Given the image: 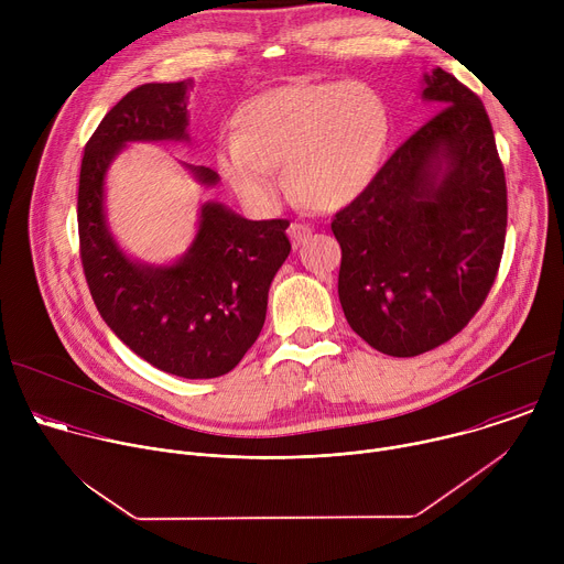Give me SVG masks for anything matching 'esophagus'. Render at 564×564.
<instances>
[{"label":"esophagus","mask_w":564,"mask_h":564,"mask_svg":"<svg viewBox=\"0 0 564 564\" xmlns=\"http://www.w3.org/2000/svg\"><path fill=\"white\" fill-rule=\"evenodd\" d=\"M310 236H312V227H310V225H305V223H299V220H294V223L290 225V238H292L294 248H299V246H305L307 240H310Z\"/></svg>","instance_id":"34e87169"}]
</instances>
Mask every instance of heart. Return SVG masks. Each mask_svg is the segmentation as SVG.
I'll list each match as a JSON object with an SVG mask.
<instances>
[{
	"instance_id": "1",
	"label": "heart",
	"mask_w": 564,
	"mask_h": 564,
	"mask_svg": "<svg viewBox=\"0 0 564 564\" xmlns=\"http://www.w3.org/2000/svg\"><path fill=\"white\" fill-rule=\"evenodd\" d=\"M390 131L381 96L364 83H292L268 89L234 113V133L216 147V165L234 194L268 207L292 196L330 212L361 196L379 172Z\"/></svg>"
}]
</instances>
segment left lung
<instances>
[{
    "instance_id": "left-lung-1",
    "label": "left lung",
    "mask_w": 564,
    "mask_h": 564,
    "mask_svg": "<svg viewBox=\"0 0 564 564\" xmlns=\"http://www.w3.org/2000/svg\"><path fill=\"white\" fill-rule=\"evenodd\" d=\"M422 96L440 111L333 216L344 314L390 357H417L466 328L507 236L505 167L485 105L444 68L424 77Z\"/></svg>"
}]
</instances>
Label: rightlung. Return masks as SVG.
<instances>
[{
    "instance_id": "1",
    "label": "right lung",
    "mask_w": 564,
    "mask_h": 564,
    "mask_svg": "<svg viewBox=\"0 0 564 564\" xmlns=\"http://www.w3.org/2000/svg\"><path fill=\"white\" fill-rule=\"evenodd\" d=\"M183 83L129 91L89 138L79 167V259L107 326L138 357L185 379L229 372L257 341L274 274L292 246L290 220H248L218 203L203 205L189 252L170 268L131 263L113 243L102 214V185L113 155L131 140H187ZM214 185L218 174L192 167Z\"/></svg>"
}]
</instances>
